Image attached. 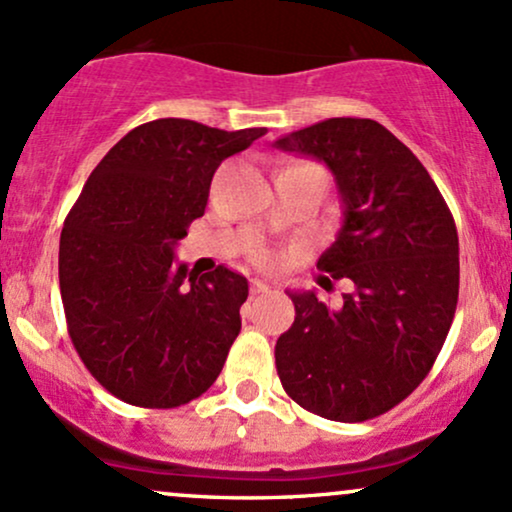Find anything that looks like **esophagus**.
Returning a JSON list of instances; mask_svg holds the SVG:
<instances>
[{
  "label": "esophagus",
  "mask_w": 512,
  "mask_h": 512,
  "mask_svg": "<svg viewBox=\"0 0 512 512\" xmlns=\"http://www.w3.org/2000/svg\"><path fill=\"white\" fill-rule=\"evenodd\" d=\"M250 293L252 296H264V293H272V286L262 279H252L250 281Z\"/></svg>",
  "instance_id": "esophagus-1"
}]
</instances>
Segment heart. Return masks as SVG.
<instances>
[{
  "label": "heart",
  "mask_w": 512,
  "mask_h": 512,
  "mask_svg": "<svg viewBox=\"0 0 512 512\" xmlns=\"http://www.w3.org/2000/svg\"><path fill=\"white\" fill-rule=\"evenodd\" d=\"M257 260H260V262H269V252H267V250H257Z\"/></svg>",
  "instance_id": "b5f03b06"
}]
</instances>
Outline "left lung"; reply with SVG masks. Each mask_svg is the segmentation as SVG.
<instances>
[{
    "mask_svg": "<svg viewBox=\"0 0 512 512\" xmlns=\"http://www.w3.org/2000/svg\"><path fill=\"white\" fill-rule=\"evenodd\" d=\"M274 146L332 170L344 221L317 267L351 284L339 308L315 291L291 293L296 320L276 339V373L317 416L375 419L421 385L448 337L460 293L455 219L419 158L380 122L330 117Z\"/></svg>",
    "mask_w": 512,
    "mask_h": 512,
    "instance_id": "obj_1",
    "label": "left lung"
}]
</instances>
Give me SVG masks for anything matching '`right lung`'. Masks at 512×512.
Here are the masks:
<instances>
[{"label": "right lung", "mask_w": 512, "mask_h": 512, "mask_svg": "<svg viewBox=\"0 0 512 512\" xmlns=\"http://www.w3.org/2000/svg\"><path fill=\"white\" fill-rule=\"evenodd\" d=\"M267 134L163 117L117 142L64 219L60 293L88 373L144 409L192 402L219 378L240 332L248 279L226 267L195 276L175 245L204 214L223 158Z\"/></svg>", "instance_id": "obj_1"}]
</instances>
